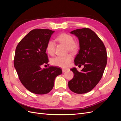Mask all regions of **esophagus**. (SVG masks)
I'll return each instance as SVG.
<instances>
[{
  "label": "esophagus",
  "instance_id": "esophagus-1",
  "mask_svg": "<svg viewBox=\"0 0 121 121\" xmlns=\"http://www.w3.org/2000/svg\"><path fill=\"white\" fill-rule=\"evenodd\" d=\"M67 71H68V69H62V71H63V73H65V72H67Z\"/></svg>",
  "mask_w": 121,
  "mask_h": 121
}]
</instances>
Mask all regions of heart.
I'll return each mask as SVG.
<instances>
[{"label":"heart","mask_w":121,"mask_h":121,"mask_svg":"<svg viewBox=\"0 0 121 121\" xmlns=\"http://www.w3.org/2000/svg\"><path fill=\"white\" fill-rule=\"evenodd\" d=\"M57 41L67 46L69 52L75 53L78 49L79 45L74 41V38L70 35L66 33H61L57 36ZM46 50L51 56L55 53L56 43L53 40H49L46 45ZM73 60V57L70 54L64 56H56L53 58L52 63L53 65L61 68H66L70 64Z\"/></svg>","instance_id":"heart-1"}]
</instances>
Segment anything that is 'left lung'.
<instances>
[{"mask_svg":"<svg viewBox=\"0 0 121 121\" xmlns=\"http://www.w3.org/2000/svg\"><path fill=\"white\" fill-rule=\"evenodd\" d=\"M78 37L80 49L75 65H84L81 72L76 68L71 70L74 77L68 82L69 89L78 94L88 92L99 82L107 63V53L104 43L95 33L89 28L76 29L70 32Z\"/></svg>","mask_w":121,"mask_h":121,"instance_id":"8db88e82","label":"left lung"}]
</instances>
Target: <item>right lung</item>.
<instances>
[{"label": "right lung", "instance_id": "obj_1", "mask_svg": "<svg viewBox=\"0 0 121 121\" xmlns=\"http://www.w3.org/2000/svg\"><path fill=\"white\" fill-rule=\"evenodd\" d=\"M54 32L49 29H34L21 40L16 47L14 66L22 84L30 92L37 94L49 93L54 80L62 70L54 67L42 69L48 63L46 45Z\"/></svg>", "mask_w": 121, "mask_h": 121}]
</instances>
